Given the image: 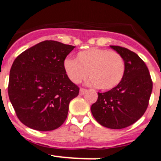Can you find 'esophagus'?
Wrapping results in <instances>:
<instances>
[{
  "instance_id": "esophagus-1",
  "label": "esophagus",
  "mask_w": 161,
  "mask_h": 161,
  "mask_svg": "<svg viewBox=\"0 0 161 161\" xmlns=\"http://www.w3.org/2000/svg\"><path fill=\"white\" fill-rule=\"evenodd\" d=\"M86 91H87V90L84 89V88H80V89H79V94H80V95H83V94L86 92Z\"/></svg>"
}]
</instances>
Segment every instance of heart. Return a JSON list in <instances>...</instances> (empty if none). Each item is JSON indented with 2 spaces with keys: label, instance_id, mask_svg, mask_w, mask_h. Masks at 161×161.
<instances>
[{
  "label": "heart",
  "instance_id": "obj_1",
  "mask_svg": "<svg viewBox=\"0 0 161 161\" xmlns=\"http://www.w3.org/2000/svg\"><path fill=\"white\" fill-rule=\"evenodd\" d=\"M64 69L74 83H79L89 74L88 83L101 90H110L121 83L125 74V62L119 53L99 48L81 51L76 60L66 58Z\"/></svg>",
  "mask_w": 161,
  "mask_h": 161
}]
</instances>
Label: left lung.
<instances>
[{
    "label": "left lung",
    "instance_id": "obj_1",
    "mask_svg": "<svg viewBox=\"0 0 161 161\" xmlns=\"http://www.w3.org/2000/svg\"><path fill=\"white\" fill-rule=\"evenodd\" d=\"M123 58L125 74L121 83L100 93L91 107L93 117L110 129H122L138 121L146 112L152 92V81L144 61L123 47L110 45Z\"/></svg>",
    "mask_w": 161,
    "mask_h": 161
}]
</instances>
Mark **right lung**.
<instances>
[{
    "instance_id": "right-lung-1",
    "label": "right lung",
    "mask_w": 161,
    "mask_h": 161,
    "mask_svg": "<svg viewBox=\"0 0 161 161\" xmlns=\"http://www.w3.org/2000/svg\"><path fill=\"white\" fill-rule=\"evenodd\" d=\"M75 47L45 40L26 49L10 71L8 95L17 117L26 126L55 130L67 118L69 103L79 92L64 69Z\"/></svg>"
}]
</instances>
